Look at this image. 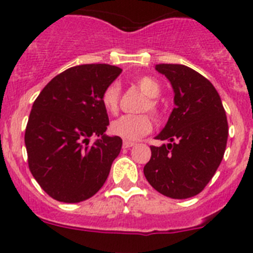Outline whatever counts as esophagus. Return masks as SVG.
Wrapping results in <instances>:
<instances>
[{
    "label": "esophagus",
    "instance_id": "34e87169",
    "mask_svg": "<svg viewBox=\"0 0 253 253\" xmlns=\"http://www.w3.org/2000/svg\"><path fill=\"white\" fill-rule=\"evenodd\" d=\"M137 144V143L134 142H130V140H124V143H123V146H124V148H130V147H134Z\"/></svg>",
    "mask_w": 253,
    "mask_h": 253
}]
</instances>
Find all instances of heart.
<instances>
[{
	"label": "heart",
	"instance_id": "1",
	"mask_svg": "<svg viewBox=\"0 0 253 253\" xmlns=\"http://www.w3.org/2000/svg\"><path fill=\"white\" fill-rule=\"evenodd\" d=\"M138 87L143 93H146L148 97L142 106V111H151L154 116H160L161 106L157 101V97L161 95V86L153 77H140L137 81ZM120 101V84L119 82H111L105 87V90L101 93V104L105 107V110L111 114L118 111ZM153 128L151 116L148 114H138L131 115L126 114L110 124L111 134L120 137L126 140H135L144 137L146 134Z\"/></svg>",
	"mask_w": 253,
	"mask_h": 253
}]
</instances>
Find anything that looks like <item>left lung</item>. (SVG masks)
Listing matches in <instances>:
<instances>
[{"mask_svg": "<svg viewBox=\"0 0 253 253\" xmlns=\"http://www.w3.org/2000/svg\"><path fill=\"white\" fill-rule=\"evenodd\" d=\"M175 92V105L143 172L153 189L172 199L202 193L218 169L228 139L222 100L209 80L182 64H157Z\"/></svg>", "mask_w": 253, "mask_h": 253, "instance_id": "obj_1", "label": "left lung"}]
</instances>
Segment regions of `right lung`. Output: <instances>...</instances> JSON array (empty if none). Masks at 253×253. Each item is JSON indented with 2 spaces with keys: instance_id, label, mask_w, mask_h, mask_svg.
I'll use <instances>...</instances> for the list:
<instances>
[{
  "instance_id": "obj_1",
  "label": "right lung",
  "mask_w": 253,
  "mask_h": 253,
  "mask_svg": "<svg viewBox=\"0 0 253 253\" xmlns=\"http://www.w3.org/2000/svg\"><path fill=\"white\" fill-rule=\"evenodd\" d=\"M122 73L110 64H82L55 76L33 104L25 129L31 175L50 198L80 203L105 184L120 153V137H107L101 93ZM97 135L92 145L89 138Z\"/></svg>"
}]
</instances>
